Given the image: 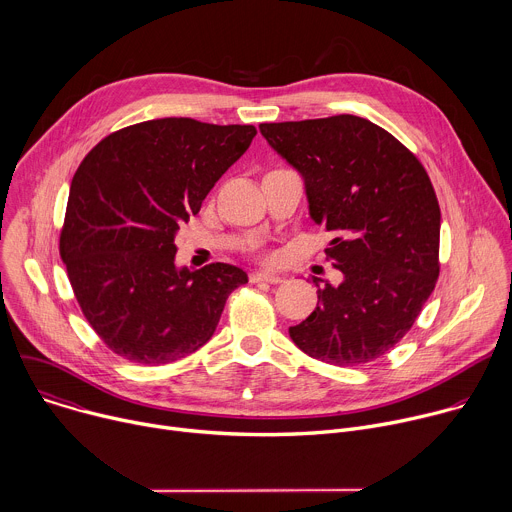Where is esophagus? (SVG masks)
I'll return each mask as SVG.
<instances>
[{"instance_id":"esophagus-1","label":"esophagus","mask_w":512,"mask_h":512,"mask_svg":"<svg viewBox=\"0 0 512 512\" xmlns=\"http://www.w3.org/2000/svg\"><path fill=\"white\" fill-rule=\"evenodd\" d=\"M283 279H285V275H281V273H271V271H255V273H251V283H259V281L281 283Z\"/></svg>"}]
</instances>
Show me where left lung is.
Here are the masks:
<instances>
[{
  "instance_id": "1",
  "label": "left lung",
  "mask_w": 512,
  "mask_h": 512,
  "mask_svg": "<svg viewBox=\"0 0 512 512\" xmlns=\"http://www.w3.org/2000/svg\"><path fill=\"white\" fill-rule=\"evenodd\" d=\"M271 148L304 178L314 223L334 239L338 285L314 277L318 306L291 340L338 367L371 362L413 326L440 275V204L419 160L356 115L261 123Z\"/></svg>"
}]
</instances>
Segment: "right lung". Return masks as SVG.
Wrapping results in <instances>:
<instances>
[{
	"label": "right lung",
	"instance_id": "1",
	"mask_svg": "<svg viewBox=\"0 0 512 512\" xmlns=\"http://www.w3.org/2000/svg\"><path fill=\"white\" fill-rule=\"evenodd\" d=\"M253 125L166 117L99 141L70 184L60 257L77 302L119 356L166 364L204 346L249 277L176 265V235L251 145Z\"/></svg>",
	"mask_w": 512,
	"mask_h": 512
}]
</instances>
